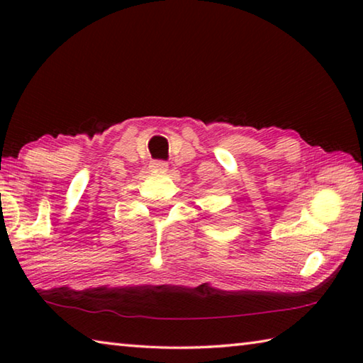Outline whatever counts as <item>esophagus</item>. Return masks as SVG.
Returning a JSON list of instances; mask_svg holds the SVG:
<instances>
[{
    "label": "esophagus",
    "mask_w": 363,
    "mask_h": 363,
    "mask_svg": "<svg viewBox=\"0 0 363 363\" xmlns=\"http://www.w3.org/2000/svg\"><path fill=\"white\" fill-rule=\"evenodd\" d=\"M150 169L152 171H167L168 169V163L162 162V160H155V162L150 163Z\"/></svg>",
    "instance_id": "esophagus-1"
}]
</instances>
